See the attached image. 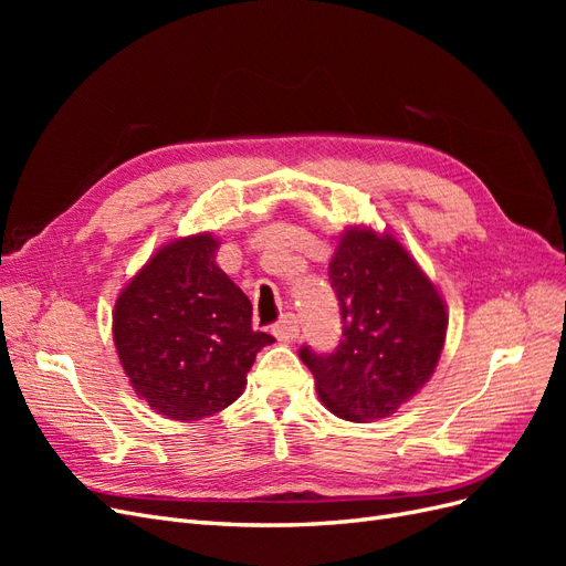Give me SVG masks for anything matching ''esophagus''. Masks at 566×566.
I'll use <instances>...</instances> for the list:
<instances>
[{"instance_id":"obj_1","label":"esophagus","mask_w":566,"mask_h":566,"mask_svg":"<svg viewBox=\"0 0 566 566\" xmlns=\"http://www.w3.org/2000/svg\"><path fill=\"white\" fill-rule=\"evenodd\" d=\"M273 335H276L281 342H293L300 337V323L293 314L281 316L276 323H273Z\"/></svg>"}]
</instances>
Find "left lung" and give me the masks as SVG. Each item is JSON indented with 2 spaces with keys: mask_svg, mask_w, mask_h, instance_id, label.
<instances>
[{
  "mask_svg": "<svg viewBox=\"0 0 566 566\" xmlns=\"http://www.w3.org/2000/svg\"><path fill=\"white\" fill-rule=\"evenodd\" d=\"M342 339L331 354L300 347L318 397L342 420L387 418L430 380L447 339V310L397 238L349 229L328 266Z\"/></svg>",
  "mask_w": 566,
  "mask_h": 566,
  "instance_id": "1",
  "label": "left lung"
}]
</instances>
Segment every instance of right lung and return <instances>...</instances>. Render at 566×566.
I'll use <instances>...</instances> for the list:
<instances>
[{"label": "right lung", "mask_w": 566, "mask_h": 566, "mask_svg": "<svg viewBox=\"0 0 566 566\" xmlns=\"http://www.w3.org/2000/svg\"><path fill=\"white\" fill-rule=\"evenodd\" d=\"M210 233L165 245L115 302L113 339L134 391L172 420L231 406L269 333L252 328V304L214 264Z\"/></svg>", "instance_id": "obj_1"}]
</instances>
